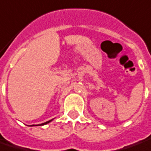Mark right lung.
I'll return each mask as SVG.
<instances>
[{
    "label": "right lung",
    "mask_w": 151,
    "mask_h": 151,
    "mask_svg": "<svg viewBox=\"0 0 151 151\" xmlns=\"http://www.w3.org/2000/svg\"><path fill=\"white\" fill-rule=\"evenodd\" d=\"M52 120V119H51V120H49V121H47V122H45V123H42V124H41L40 125H44V124H48V123L51 122Z\"/></svg>",
    "instance_id": "1"
}]
</instances>
